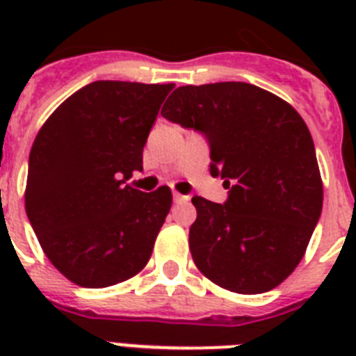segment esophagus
Returning <instances> with one entry per match:
<instances>
[{
    "mask_svg": "<svg viewBox=\"0 0 356 356\" xmlns=\"http://www.w3.org/2000/svg\"><path fill=\"white\" fill-rule=\"evenodd\" d=\"M188 200H190L188 195H183V194H179V192H173V201H175V203H186Z\"/></svg>",
    "mask_w": 356,
    "mask_h": 356,
    "instance_id": "34e87169",
    "label": "esophagus"
}]
</instances>
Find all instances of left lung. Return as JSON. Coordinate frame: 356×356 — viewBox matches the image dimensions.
<instances>
[{
	"mask_svg": "<svg viewBox=\"0 0 356 356\" xmlns=\"http://www.w3.org/2000/svg\"><path fill=\"white\" fill-rule=\"evenodd\" d=\"M161 114L205 136L211 175L229 188L223 205L192 197L195 266L231 292L281 284L303 259L323 205L307 123L281 97L236 81L179 86Z\"/></svg>",
	"mask_w": 356,
	"mask_h": 356,
	"instance_id": "obj_1",
	"label": "left lung"
}]
</instances>
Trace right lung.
<instances>
[{
	"label": "right lung",
	"instance_id": "obj_1",
	"mask_svg": "<svg viewBox=\"0 0 356 356\" xmlns=\"http://www.w3.org/2000/svg\"><path fill=\"white\" fill-rule=\"evenodd\" d=\"M173 83L96 81L70 96L36 134L25 211L44 253L75 284L136 275L172 207V192L125 184Z\"/></svg>",
	"mask_w": 356,
	"mask_h": 356
}]
</instances>
